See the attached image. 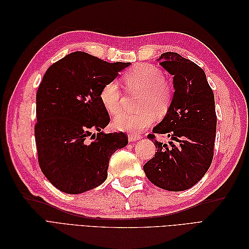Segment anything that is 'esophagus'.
Wrapping results in <instances>:
<instances>
[{"label": "esophagus", "instance_id": "1", "mask_svg": "<svg viewBox=\"0 0 249 249\" xmlns=\"http://www.w3.org/2000/svg\"><path fill=\"white\" fill-rule=\"evenodd\" d=\"M141 137L138 136V135H129V141L130 142H134V141H137L139 140Z\"/></svg>", "mask_w": 249, "mask_h": 249}]
</instances>
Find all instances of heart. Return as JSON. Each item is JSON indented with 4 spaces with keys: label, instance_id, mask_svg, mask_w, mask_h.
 <instances>
[{
    "label": "heart",
    "instance_id": "b5f03b06",
    "mask_svg": "<svg viewBox=\"0 0 249 249\" xmlns=\"http://www.w3.org/2000/svg\"><path fill=\"white\" fill-rule=\"evenodd\" d=\"M127 89L142 90L139 106L144 108L139 112H124L113 120V126L118 131L138 134L154 123L158 115L166 113L173 100V87L164 79V72L153 64L135 65L124 74ZM100 100L110 114H117L123 109L124 94L119 83L111 80L100 91Z\"/></svg>",
    "mask_w": 249,
    "mask_h": 249
}]
</instances>
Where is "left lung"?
<instances>
[{
	"instance_id": "8db88e82",
	"label": "left lung",
	"mask_w": 249,
	"mask_h": 249,
	"mask_svg": "<svg viewBox=\"0 0 249 249\" xmlns=\"http://www.w3.org/2000/svg\"><path fill=\"white\" fill-rule=\"evenodd\" d=\"M173 76V100L162 122L147 138L157 153L143 170L157 187L184 191L206 175L214 156L217 117L212 88L200 67L178 53L167 52L158 59ZM156 133L169 137L170 145L158 142Z\"/></svg>"
}]
</instances>
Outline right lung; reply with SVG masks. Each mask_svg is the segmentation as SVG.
I'll list each match as a JSON object with an SVG mask.
<instances>
[{"mask_svg": "<svg viewBox=\"0 0 249 249\" xmlns=\"http://www.w3.org/2000/svg\"><path fill=\"white\" fill-rule=\"evenodd\" d=\"M130 64L73 52L44 73L36 93L35 141L40 169L60 191L79 194L102 185L111 156L127 144L124 133L102 131L110 116L100 91Z\"/></svg>", "mask_w": 249, "mask_h": 249, "instance_id": "right-lung-1", "label": "right lung"}]
</instances>
